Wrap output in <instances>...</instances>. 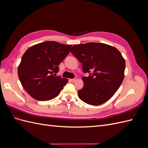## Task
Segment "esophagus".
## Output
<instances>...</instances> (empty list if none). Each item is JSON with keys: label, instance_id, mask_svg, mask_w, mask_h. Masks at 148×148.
Masks as SVG:
<instances>
[{"label": "esophagus", "instance_id": "34e87169", "mask_svg": "<svg viewBox=\"0 0 148 148\" xmlns=\"http://www.w3.org/2000/svg\"><path fill=\"white\" fill-rule=\"evenodd\" d=\"M76 78H73V79H70V82H75L76 81Z\"/></svg>", "mask_w": 148, "mask_h": 148}]
</instances>
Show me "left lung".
I'll list each match as a JSON object with an SVG mask.
<instances>
[{
	"label": "left lung",
	"mask_w": 148,
	"mask_h": 148,
	"mask_svg": "<svg viewBox=\"0 0 148 148\" xmlns=\"http://www.w3.org/2000/svg\"><path fill=\"white\" fill-rule=\"evenodd\" d=\"M70 52L82 64L84 86L78 96L86 104L97 106L108 101L124 78L125 61L115 47L104 43L76 44Z\"/></svg>",
	"instance_id": "1"
}]
</instances>
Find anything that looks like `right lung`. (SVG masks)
Masks as SVG:
<instances>
[{
  "label": "right lung",
  "instance_id": "obj_1",
  "mask_svg": "<svg viewBox=\"0 0 148 148\" xmlns=\"http://www.w3.org/2000/svg\"><path fill=\"white\" fill-rule=\"evenodd\" d=\"M71 47L56 41H46L30 47L25 52L18 75L22 86L34 99L49 101L59 95L68 79L56 77V73Z\"/></svg>",
  "mask_w": 148,
  "mask_h": 148
}]
</instances>
